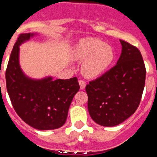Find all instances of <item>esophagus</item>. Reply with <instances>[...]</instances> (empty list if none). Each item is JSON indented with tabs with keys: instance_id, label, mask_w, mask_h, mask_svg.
<instances>
[{
	"instance_id": "34e87169",
	"label": "esophagus",
	"mask_w": 157,
	"mask_h": 157,
	"mask_svg": "<svg viewBox=\"0 0 157 157\" xmlns=\"http://www.w3.org/2000/svg\"><path fill=\"white\" fill-rule=\"evenodd\" d=\"M79 84H80V89L81 90L84 89V88L86 87V82H85L84 80H79Z\"/></svg>"
}]
</instances>
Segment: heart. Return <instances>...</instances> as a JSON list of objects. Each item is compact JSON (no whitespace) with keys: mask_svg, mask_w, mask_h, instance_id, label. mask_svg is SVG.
<instances>
[{"mask_svg":"<svg viewBox=\"0 0 157 157\" xmlns=\"http://www.w3.org/2000/svg\"><path fill=\"white\" fill-rule=\"evenodd\" d=\"M74 57L79 60H86L83 66L85 75L96 77L105 72L114 60V51L109 45L97 39L89 38L77 46Z\"/></svg>","mask_w":157,"mask_h":157,"instance_id":"obj_1","label":"heart"}]
</instances>
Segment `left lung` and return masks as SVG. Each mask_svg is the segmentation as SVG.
<instances>
[{
	"label": "left lung",
	"instance_id": "left-lung-1",
	"mask_svg": "<svg viewBox=\"0 0 157 157\" xmlns=\"http://www.w3.org/2000/svg\"><path fill=\"white\" fill-rule=\"evenodd\" d=\"M120 41L122 52L117 64L86 86L90 115L103 127L118 125L134 113L145 86L146 68L140 51Z\"/></svg>",
	"mask_w": 157,
	"mask_h": 157
}]
</instances>
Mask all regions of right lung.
<instances>
[{
  "instance_id": "obj_1",
  "label": "right lung",
  "mask_w": 157,
  "mask_h": 157,
  "mask_svg": "<svg viewBox=\"0 0 157 157\" xmlns=\"http://www.w3.org/2000/svg\"><path fill=\"white\" fill-rule=\"evenodd\" d=\"M34 35L22 33L13 46L6 70L7 93L13 109L26 124L36 130H54L66 122L80 86L77 77L34 80L24 74L19 63V46Z\"/></svg>"
}]
</instances>
